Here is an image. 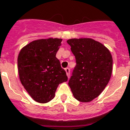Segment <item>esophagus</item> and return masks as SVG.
Returning <instances> with one entry per match:
<instances>
[{"instance_id": "34e87169", "label": "esophagus", "mask_w": 130, "mask_h": 130, "mask_svg": "<svg viewBox=\"0 0 130 130\" xmlns=\"http://www.w3.org/2000/svg\"><path fill=\"white\" fill-rule=\"evenodd\" d=\"M65 72H66V74H67V76H68V77L69 78L70 77V68H65Z\"/></svg>"}]
</instances>
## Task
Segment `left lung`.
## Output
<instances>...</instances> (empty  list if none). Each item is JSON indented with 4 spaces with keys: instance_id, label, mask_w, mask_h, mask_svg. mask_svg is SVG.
Returning a JSON list of instances; mask_svg holds the SVG:
<instances>
[{
    "instance_id": "obj_1",
    "label": "left lung",
    "mask_w": 130,
    "mask_h": 130,
    "mask_svg": "<svg viewBox=\"0 0 130 130\" xmlns=\"http://www.w3.org/2000/svg\"><path fill=\"white\" fill-rule=\"evenodd\" d=\"M67 43L76 62L69 86L78 101H92L104 90L111 78V53L102 43L92 38H71Z\"/></svg>"
}]
</instances>
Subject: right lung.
I'll return each instance as SVG.
<instances>
[{
	"label": "right lung",
	"mask_w": 130,
	"mask_h": 130,
	"mask_svg": "<svg viewBox=\"0 0 130 130\" xmlns=\"http://www.w3.org/2000/svg\"><path fill=\"white\" fill-rule=\"evenodd\" d=\"M61 38L38 39L21 49L18 56L19 78L35 101L46 103L54 98L58 85L68 80L56 57Z\"/></svg>",
	"instance_id": "add662e5"
}]
</instances>
